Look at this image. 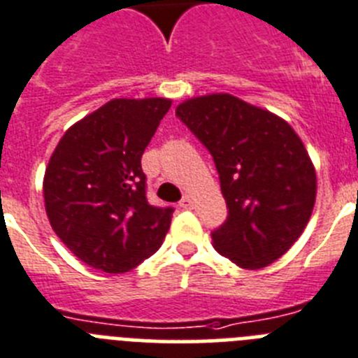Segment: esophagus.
Returning a JSON list of instances; mask_svg holds the SVG:
<instances>
[{"instance_id": "obj_1", "label": "esophagus", "mask_w": 358, "mask_h": 358, "mask_svg": "<svg viewBox=\"0 0 358 358\" xmlns=\"http://www.w3.org/2000/svg\"><path fill=\"white\" fill-rule=\"evenodd\" d=\"M180 207H182V209H192V198L189 196V194H185V196L180 200Z\"/></svg>"}]
</instances>
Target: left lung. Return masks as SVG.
I'll return each mask as SVG.
<instances>
[{
	"mask_svg": "<svg viewBox=\"0 0 358 358\" xmlns=\"http://www.w3.org/2000/svg\"><path fill=\"white\" fill-rule=\"evenodd\" d=\"M176 117L209 149L227 201L213 232L217 252L241 268L268 266L303 234L317 176L287 120L229 93L183 101Z\"/></svg>",
	"mask_w": 358,
	"mask_h": 358,
	"instance_id": "1",
	"label": "left lung"
}]
</instances>
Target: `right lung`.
<instances>
[{"label":"right lung","mask_w":358,"mask_h":358,"mask_svg":"<svg viewBox=\"0 0 358 358\" xmlns=\"http://www.w3.org/2000/svg\"><path fill=\"white\" fill-rule=\"evenodd\" d=\"M169 108V99H113L73 124L50 157V225L86 265L127 272L166 238L175 209L149 205L141 158Z\"/></svg>","instance_id":"1"}]
</instances>
